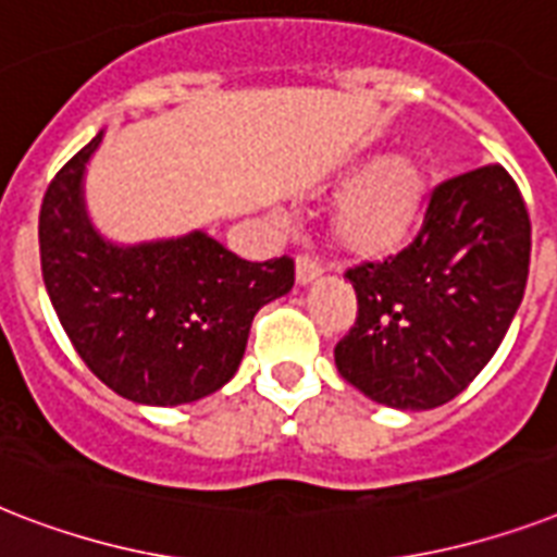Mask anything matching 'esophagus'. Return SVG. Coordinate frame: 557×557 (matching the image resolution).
<instances>
[{"instance_id":"34e87169","label":"esophagus","mask_w":557,"mask_h":557,"mask_svg":"<svg viewBox=\"0 0 557 557\" xmlns=\"http://www.w3.org/2000/svg\"><path fill=\"white\" fill-rule=\"evenodd\" d=\"M295 274H297V283L306 286V283H314V280L321 277L323 269H321V262L312 260V257H306V253H300L295 262Z\"/></svg>"}]
</instances>
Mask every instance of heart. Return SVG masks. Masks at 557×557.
I'll use <instances>...</instances> for the list:
<instances>
[{
	"instance_id": "obj_1",
	"label": "heart",
	"mask_w": 557,
	"mask_h": 557,
	"mask_svg": "<svg viewBox=\"0 0 557 557\" xmlns=\"http://www.w3.org/2000/svg\"><path fill=\"white\" fill-rule=\"evenodd\" d=\"M352 185L332 208V236L352 257L381 260L410 243L422 222L431 176L416 156L364 159L347 173Z\"/></svg>"
}]
</instances>
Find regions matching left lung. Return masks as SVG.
Masks as SVG:
<instances>
[{"label":"left lung","mask_w":557,"mask_h":557,"mask_svg":"<svg viewBox=\"0 0 557 557\" xmlns=\"http://www.w3.org/2000/svg\"><path fill=\"white\" fill-rule=\"evenodd\" d=\"M532 253L527 201L500 164L433 187L407 248L347 271L356 326L335 364L372 401L431 410L476 379L523 300Z\"/></svg>","instance_id":"1"}]
</instances>
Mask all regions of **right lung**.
Listing matches in <instances>:
<instances>
[{
  "instance_id": "obj_1",
  "label": "right lung",
  "mask_w": 557,
  "mask_h": 557,
  "mask_svg": "<svg viewBox=\"0 0 557 557\" xmlns=\"http://www.w3.org/2000/svg\"><path fill=\"white\" fill-rule=\"evenodd\" d=\"M100 138L51 178L39 208L46 292L109 389L138 405H187L234 379L253 314L295 286V260H239L201 231L141 245L103 239L83 205Z\"/></svg>"
}]
</instances>
